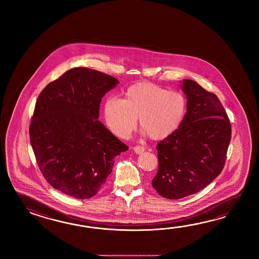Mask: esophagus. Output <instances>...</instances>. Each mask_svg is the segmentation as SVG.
<instances>
[{"label":"esophagus","instance_id":"34e87169","mask_svg":"<svg viewBox=\"0 0 259 259\" xmlns=\"http://www.w3.org/2000/svg\"><path fill=\"white\" fill-rule=\"evenodd\" d=\"M133 151L136 153L137 154H143V152L145 151V148L143 147V146H140V145H137V146H135V147H133Z\"/></svg>","mask_w":259,"mask_h":259}]
</instances>
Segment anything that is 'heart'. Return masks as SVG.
<instances>
[{"label":"heart","mask_w":259,"mask_h":259,"mask_svg":"<svg viewBox=\"0 0 259 259\" xmlns=\"http://www.w3.org/2000/svg\"><path fill=\"white\" fill-rule=\"evenodd\" d=\"M186 110L187 100L183 94L143 81L130 86L123 99L107 98L104 115L111 132L118 137H127L138 117L143 133L153 140H163L180 127Z\"/></svg>","instance_id":"1"}]
</instances>
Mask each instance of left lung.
I'll list each match as a JSON object with an SVG mask.
<instances>
[{"label": "left lung", "instance_id": "1", "mask_svg": "<svg viewBox=\"0 0 259 259\" xmlns=\"http://www.w3.org/2000/svg\"><path fill=\"white\" fill-rule=\"evenodd\" d=\"M187 111L180 127L157 143L158 171L152 185L162 197L198 193L220 175L225 164L231 126L219 98L198 83L183 79Z\"/></svg>", "mask_w": 259, "mask_h": 259}]
</instances>
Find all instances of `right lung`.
Listing matches in <instances>:
<instances>
[{
	"instance_id": "obj_1",
	"label": "right lung",
	"mask_w": 259,
	"mask_h": 259,
	"mask_svg": "<svg viewBox=\"0 0 259 259\" xmlns=\"http://www.w3.org/2000/svg\"><path fill=\"white\" fill-rule=\"evenodd\" d=\"M117 84L116 77L76 67L38 97L30 143L45 180L66 195L94 196L112 172L114 158L128 149L98 120L102 98Z\"/></svg>"
}]
</instances>
